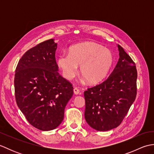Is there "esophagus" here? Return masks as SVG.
Listing matches in <instances>:
<instances>
[{
    "mask_svg": "<svg viewBox=\"0 0 154 154\" xmlns=\"http://www.w3.org/2000/svg\"><path fill=\"white\" fill-rule=\"evenodd\" d=\"M73 92H74V94H80V91H79V90L77 89V88H74L73 89Z\"/></svg>",
    "mask_w": 154,
    "mask_h": 154,
    "instance_id": "1",
    "label": "esophagus"
}]
</instances>
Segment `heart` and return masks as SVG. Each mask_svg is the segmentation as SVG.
<instances>
[{
  "label": "heart",
  "mask_w": 154,
  "mask_h": 154,
  "mask_svg": "<svg viewBox=\"0 0 154 154\" xmlns=\"http://www.w3.org/2000/svg\"><path fill=\"white\" fill-rule=\"evenodd\" d=\"M114 62L112 51L93 42L75 45L69 49L68 54H60L56 60L57 67L65 78L73 79L80 66L83 79L89 84H97L105 79Z\"/></svg>",
  "instance_id": "heart-1"
}]
</instances>
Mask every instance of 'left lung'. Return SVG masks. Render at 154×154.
I'll return each mask as SVG.
<instances>
[{
	"instance_id": "8db88e82",
	"label": "left lung",
	"mask_w": 154,
	"mask_h": 154,
	"mask_svg": "<svg viewBox=\"0 0 154 154\" xmlns=\"http://www.w3.org/2000/svg\"><path fill=\"white\" fill-rule=\"evenodd\" d=\"M117 47L119 59L110 76L84 93L85 119L98 131H108L119 126L136 97L135 63L120 45Z\"/></svg>"
}]
</instances>
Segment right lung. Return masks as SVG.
Instances as JSON below:
<instances>
[{
    "label": "right lung",
    "instance_id": "obj_1",
    "mask_svg": "<svg viewBox=\"0 0 154 154\" xmlns=\"http://www.w3.org/2000/svg\"><path fill=\"white\" fill-rule=\"evenodd\" d=\"M57 48L54 39L42 42L23 55L15 71L17 105L28 122L43 131L60 126L73 94L72 85L58 73Z\"/></svg>",
    "mask_w": 154,
    "mask_h": 154
}]
</instances>
